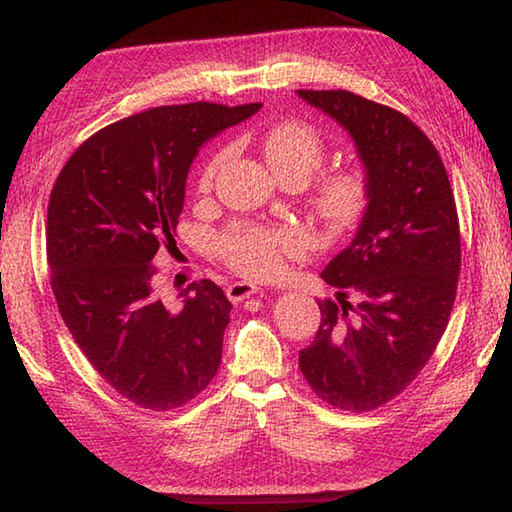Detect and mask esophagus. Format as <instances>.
Masks as SVG:
<instances>
[{"label": "esophagus", "instance_id": "34e87169", "mask_svg": "<svg viewBox=\"0 0 512 512\" xmlns=\"http://www.w3.org/2000/svg\"><path fill=\"white\" fill-rule=\"evenodd\" d=\"M262 289L257 287V284H250V282H235V284H230L228 289H225V293H228V298L235 302H241V300H246V298H250V296H255V293H259Z\"/></svg>", "mask_w": 512, "mask_h": 512}]
</instances>
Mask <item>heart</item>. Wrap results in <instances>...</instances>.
I'll list each match as a JSON object with an SVG mask.
<instances>
[{
	"label": "heart",
	"instance_id": "obj_1",
	"mask_svg": "<svg viewBox=\"0 0 512 512\" xmlns=\"http://www.w3.org/2000/svg\"><path fill=\"white\" fill-rule=\"evenodd\" d=\"M264 155L271 171L277 178L300 176L311 178L325 160V142L316 128L302 121H282L268 128L264 135ZM225 153H214L205 162L198 178V187L210 189L212 180L219 171ZM368 201L366 178L359 171L345 169L329 173L320 180L314 194V207L318 219L327 228L343 230L359 219ZM216 248L237 273L248 277H271L280 273L287 255H296L302 250V241L293 230H268L259 225H235L216 239Z\"/></svg>",
	"mask_w": 512,
	"mask_h": 512
}]
</instances>
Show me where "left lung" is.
<instances>
[{
	"instance_id": "left-lung-1",
	"label": "left lung",
	"mask_w": 512,
	"mask_h": 512,
	"mask_svg": "<svg viewBox=\"0 0 512 512\" xmlns=\"http://www.w3.org/2000/svg\"><path fill=\"white\" fill-rule=\"evenodd\" d=\"M352 137L368 185L348 248L320 277L314 343L300 370L320 400L372 411L418 377L452 314L461 232L445 164L409 117L348 90H296Z\"/></svg>"
}]
</instances>
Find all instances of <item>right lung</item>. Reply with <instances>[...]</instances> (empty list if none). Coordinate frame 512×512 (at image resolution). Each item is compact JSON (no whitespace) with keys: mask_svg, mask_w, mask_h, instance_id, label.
I'll list each match as a JSON object with an SVG mask.
<instances>
[{"mask_svg":"<svg viewBox=\"0 0 512 512\" xmlns=\"http://www.w3.org/2000/svg\"><path fill=\"white\" fill-rule=\"evenodd\" d=\"M262 108L187 103L151 108L94 133L51 189L47 262L69 334L94 370L142 409L171 411L221 366L230 300L192 282L171 309L153 296L151 264L169 248L198 149Z\"/></svg>","mask_w":512,"mask_h":512,"instance_id":"right-lung-1","label":"right lung"}]
</instances>
